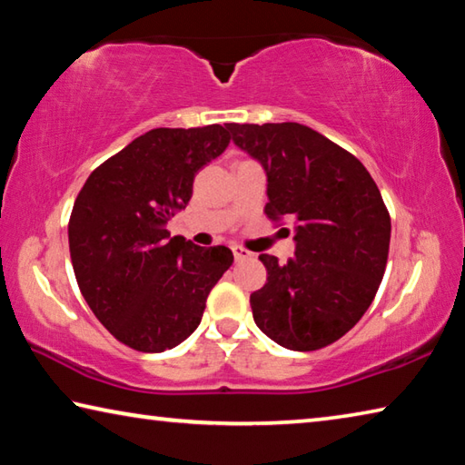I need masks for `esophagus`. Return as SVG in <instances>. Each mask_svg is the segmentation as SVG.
<instances>
[{
    "label": "esophagus",
    "mask_w": 465,
    "mask_h": 465,
    "mask_svg": "<svg viewBox=\"0 0 465 465\" xmlns=\"http://www.w3.org/2000/svg\"><path fill=\"white\" fill-rule=\"evenodd\" d=\"M232 250H233V258L235 261H246V258H250L252 256V252L250 250H246V248H242V246H232Z\"/></svg>",
    "instance_id": "34e87169"
}]
</instances>
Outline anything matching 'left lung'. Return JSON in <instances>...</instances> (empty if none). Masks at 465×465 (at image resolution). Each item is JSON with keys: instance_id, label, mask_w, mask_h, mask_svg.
I'll use <instances>...</instances> for the list:
<instances>
[{"instance_id": "left-lung-1", "label": "left lung", "mask_w": 465, "mask_h": 465, "mask_svg": "<svg viewBox=\"0 0 465 465\" xmlns=\"http://www.w3.org/2000/svg\"><path fill=\"white\" fill-rule=\"evenodd\" d=\"M227 129L266 170V217L295 222L293 261L258 256L269 277L250 295L252 316L285 349H324L363 318L383 279L391 222L380 188L355 155L305 124Z\"/></svg>"}]
</instances>
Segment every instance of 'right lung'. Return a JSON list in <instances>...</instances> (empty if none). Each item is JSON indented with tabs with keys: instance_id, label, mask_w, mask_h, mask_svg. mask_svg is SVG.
<instances>
[{
	"instance_id": "obj_1",
	"label": "right lung",
	"mask_w": 465,
	"mask_h": 465,
	"mask_svg": "<svg viewBox=\"0 0 465 465\" xmlns=\"http://www.w3.org/2000/svg\"><path fill=\"white\" fill-rule=\"evenodd\" d=\"M222 124L152 129L92 172L69 217V254L90 310L139 352L174 349L201 324L211 289L233 262L166 223L193 196L196 172L225 152Z\"/></svg>"
}]
</instances>
